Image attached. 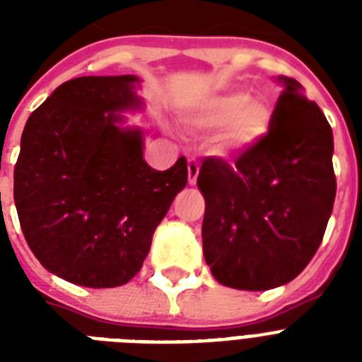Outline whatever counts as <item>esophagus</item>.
I'll list each match as a JSON object with an SVG mask.
<instances>
[{"label":"esophagus","instance_id":"34e87169","mask_svg":"<svg viewBox=\"0 0 362 362\" xmlns=\"http://www.w3.org/2000/svg\"><path fill=\"white\" fill-rule=\"evenodd\" d=\"M199 176V161L195 158L187 159V180H189V186H195L197 184Z\"/></svg>","mask_w":362,"mask_h":362}]
</instances>
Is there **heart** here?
Masks as SVG:
<instances>
[{
    "label": "heart",
    "mask_w": 362,
    "mask_h": 362,
    "mask_svg": "<svg viewBox=\"0 0 362 362\" xmlns=\"http://www.w3.org/2000/svg\"><path fill=\"white\" fill-rule=\"evenodd\" d=\"M187 120L197 129L220 131L214 152L229 158L257 146L269 135L272 115L261 101H250L247 93L231 92L201 101L187 115Z\"/></svg>",
    "instance_id": "obj_1"
}]
</instances>
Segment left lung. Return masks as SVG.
Returning a JSON list of instances; mask_svg holds the SVG:
<instances>
[{"label":"left lung","instance_id":"1","mask_svg":"<svg viewBox=\"0 0 362 362\" xmlns=\"http://www.w3.org/2000/svg\"><path fill=\"white\" fill-rule=\"evenodd\" d=\"M281 90L269 135L235 165L206 158L203 253L221 286L267 291L297 278L317 252L337 178L332 129L295 78Z\"/></svg>","mask_w":362,"mask_h":362}]
</instances>
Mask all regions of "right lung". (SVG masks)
Masks as SVG:
<instances>
[{
    "label": "right lung",
    "instance_id": "1",
    "mask_svg": "<svg viewBox=\"0 0 362 362\" xmlns=\"http://www.w3.org/2000/svg\"><path fill=\"white\" fill-rule=\"evenodd\" d=\"M135 75L64 82L25 122L14 204L31 252L52 274L86 287L124 286L187 184L186 158L156 170L144 135L122 112L141 110Z\"/></svg>",
    "mask_w": 362,
    "mask_h": 362
}]
</instances>
